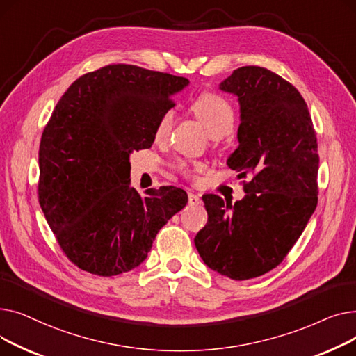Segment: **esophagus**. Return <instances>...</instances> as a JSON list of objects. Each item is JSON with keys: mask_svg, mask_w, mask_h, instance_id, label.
Returning <instances> with one entry per match:
<instances>
[{"mask_svg": "<svg viewBox=\"0 0 356 356\" xmlns=\"http://www.w3.org/2000/svg\"><path fill=\"white\" fill-rule=\"evenodd\" d=\"M188 196H189V204H191V207H199V204L202 203V199L196 193L189 192Z\"/></svg>", "mask_w": 356, "mask_h": 356, "instance_id": "1", "label": "esophagus"}]
</instances>
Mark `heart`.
<instances>
[{
	"label": "heart",
	"instance_id": "obj_1",
	"mask_svg": "<svg viewBox=\"0 0 356 356\" xmlns=\"http://www.w3.org/2000/svg\"><path fill=\"white\" fill-rule=\"evenodd\" d=\"M192 112L196 120L207 129L211 138L219 140L228 136L235 125V111L231 104L216 93H203L192 105ZM175 114L173 111H167L160 117L156 125V138L164 140L173 128ZM183 172H188L186 164H180ZM196 168H202L200 164Z\"/></svg>",
	"mask_w": 356,
	"mask_h": 356
}]
</instances>
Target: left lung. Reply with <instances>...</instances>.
Listing matches in <instances>:
<instances>
[{"mask_svg": "<svg viewBox=\"0 0 356 356\" xmlns=\"http://www.w3.org/2000/svg\"><path fill=\"white\" fill-rule=\"evenodd\" d=\"M219 89L239 104V144L227 164L252 179L234 204L202 197L208 222L195 245L211 270L239 282L277 267L300 238L317 204L319 154L307 104L277 73L244 66Z\"/></svg>", "mask_w": 356, "mask_h": 356, "instance_id": "1", "label": "left lung"}]
</instances>
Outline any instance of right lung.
<instances>
[{
  "mask_svg": "<svg viewBox=\"0 0 356 356\" xmlns=\"http://www.w3.org/2000/svg\"><path fill=\"white\" fill-rule=\"evenodd\" d=\"M189 85L175 74L109 65L74 81L39 149V200L74 266L102 277L138 267L159 231L188 203L175 186L131 188L129 156L149 148L160 117Z\"/></svg>",
  "mask_w": 356,
  "mask_h": 356,
  "instance_id": "obj_1",
  "label": "right lung"
}]
</instances>
